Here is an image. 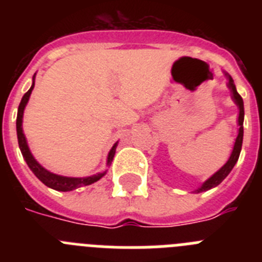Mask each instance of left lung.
<instances>
[{
  "mask_svg": "<svg viewBox=\"0 0 262 262\" xmlns=\"http://www.w3.org/2000/svg\"><path fill=\"white\" fill-rule=\"evenodd\" d=\"M228 78H230L228 86H230V89L232 90V97H233V99H235L236 105L239 106V110H240V113H239V126H240L239 127V135H237V138H236L235 145H233V151H232V154H231L228 161H227V163L224 164V165L222 166V168L219 169V170H217V172L212 176V177H210L209 180H207V181H206L205 184H203L202 186L198 189V190H196V193L210 190V189H212V187L217 186V185L221 184L224 178L230 174V172L232 170L233 166H235L236 161L239 160L240 151H242L243 135H244V128H243V122H244V102H243L242 96H240V94L237 93V90H236V86H235V84H233L232 77H231V76H228Z\"/></svg>",
  "mask_w": 262,
  "mask_h": 262,
  "instance_id": "1",
  "label": "left lung"
}]
</instances>
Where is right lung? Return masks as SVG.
<instances>
[{"label": "right lung", "instance_id": "1", "mask_svg": "<svg viewBox=\"0 0 262 262\" xmlns=\"http://www.w3.org/2000/svg\"><path fill=\"white\" fill-rule=\"evenodd\" d=\"M34 85L35 82H32V86L27 90V93H25V96L22 97L20 99V103L18 106V114H17V136H18V144H19L20 148V152H22V156L23 159L26 160L27 165L29 168L31 169L32 173L36 176V177L40 180L46 186L51 187V189H55L57 191H71V190H75V189H78L81 186H86V185L93 184V182L98 181L99 178L102 177L105 174L103 173H98L96 176H92V177H86V178H72V177H62V176H57V174H53V173L48 172L40 164L36 161L34 157H32L31 152H30L29 147H27V142H26V138L23 135V131H22V118H23V110H25V106H26L27 101L30 98V94H31L32 89H34ZM115 147L111 148L110 154H108L107 157V165L111 164V160L114 157L115 155Z\"/></svg>", "mask_w": 262, "mask_h": 262}]
</instances>
